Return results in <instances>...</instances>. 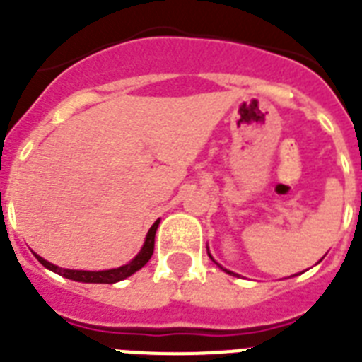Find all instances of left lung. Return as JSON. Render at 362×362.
Returning a JSON list of instances; mask_svg holds the SVG:
<instances>
[{"label":"left lung","mask_w":362,"mask_h":362,"mask_svg":"<svg viewBox=\"0 0 362 362\" xmlns=\"http://www.w3.org/2000/svg\"><path fill=\"white\" fill-rule=\"evenodd\" d=\"M206 248H208V247H206ZM208 256H209V259L214 261V263H217V261L214 259V256H211V254H209V248H208ZM217 267H218V269H223L224 272H226V274H230V276H239V274H235V272H232V270H228V269H224V267H221V265H218V263H217Z\"/></svg>","instance_id":"obj_1"}]
</instances>
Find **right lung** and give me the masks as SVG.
<instances>
[{"label": "right lung", "instance_id": "obj_1", "mask_svg": "<svg viewBox=\"0 0 362 362\" xmlns=\"http://www.w3.org/2000/svg\"><path fill=\"white\" fill-rule=\"evenodd\" d=\"M158 224H160V218L151 226V230L147 232V238H145L144 247L138 252V256L134 259H130L127 265L117 267V269H108V270H73V269H62V267H57L49 261H45L44 257H40L38 254H35L36 259L40 261L45 269L53 270L57 274L64 276V278L73 279V281H81V284H117L121 279L129 278L134 272H138L141 267L147 265V261L151 259L154 252V235H156Z\"/></svg>", "mask_w": 362, "mask_h": 362}]
</instances>
